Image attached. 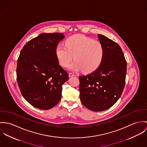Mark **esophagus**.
<instances>
[{
  "label": "esophagus",
  "mask_w": 147,
  "mask_h": 147,
  "mask_svg": "<svg viewBox=\"0 0 147 147\" xmlns=\"http://www.w3.org/2000/svg\"><path fill=\"white\" fill-rule=\"evenodd\" d=\"M73 76H74V74H73V73H69V77H73Z\"/></svg>",
  "instance_id": "obj_1"
}]
</instances>
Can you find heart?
I'll use <instances>...</instances> for the list:
<instances>
[{
  "mask_svg": "<svg viewBox=\"0 0 147 147\" xmlns=\"http://www.w3.org/2000/svg\"><path fill=\"white\" fill-rule=\"evenodd\" d=\"M65 45H59L56 49V56L60 65L69 66L74 70L81 69L83 72L91 73L101 65L105 50L102 44L83 34H75L66 40Z\"/></svg>",
  "mask_w": 147,
  "mask_h": 147,
  "instance_id": "1",
  "label": "heart"
}]
</instances>
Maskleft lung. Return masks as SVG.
<instances>
[{"label": "left lung", "mask_w": 147, "mask_h": 147, "mask_svg": "<svg viewBox=\"0 0 147 147\" xmlns=\"http://www.w3.org/2000/svg\"><path fill=\"white\" fill-rule=\"evenodd\" d=\"M98 35L105 50L102 61L95 71L79 77L82 103L95 112L105 111L117 101L125 87L127 71L120 46L102 35Z\"/></svg>", "instance_id": "left-lung-1"}]
</instances>
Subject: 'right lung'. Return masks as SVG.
<instances>
[{
	"label": "right lung",
	"mask_w": 147,
	"mask_h": 147,
	"mask_svg": "<svg viewBox=\"0 0 147 147\" xmlns=\"http://www.w3.org/2000/svg\"><path fill=\"white\" fill-rule=\"evenodd\" d=\"M64 36L62 33H42L21 51L17 81L23 97L36 108L49 109L61 98L62 85L69 75L59 65L56 49Z\"/></svg>",
	"instance_id": "1"
}]
</instances>
